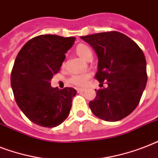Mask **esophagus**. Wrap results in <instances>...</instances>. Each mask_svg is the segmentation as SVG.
<instances>
[{
    "label": "esophagus",
    "instance_id": "1",
    "mask_svg": "<svg viewBox=\"0 0 158 158\" xmlns=\"http://www.w3.org/2000/svg\"><path fill=\"white\" fill-rule=\"evenodd\" d=\"M84 91H85V89H77V92L78 93H84Z\"/></svg>",
    "mask_w": 158,
    "mask_h": 158
}]
</instances>
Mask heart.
I'll list each match as a JSON object with an SVG mask.
<instances>
[{
    "mask_svg": "<svg viewBox=\"0 0 158 158\" xmlns=\"http://www.w3.org/2000/svg\"><path fill=\"white\" fill-rule=\"evenodd\" d=\"M75 52L79 57H81L82 59L85 60H88L89 59L92 58V56H93L92 51L89 47L85 44H82V43L77 46L75 48ZM89 78H90V74H76V75H73L69 79V81L70 84H74L77 87H85L88 85Z\"/></svg>",
    "mask_w": 158,
    "mask_h": 158,
    "instance_id": "obj_1",
    "label": "heart"
}]
</instances>
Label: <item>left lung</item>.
I'll return each instance as SVG.
<instances>
[{
    "instance_id": "obj_1",
    "label": "left lung",
    "mask_w": 158,
    "mask_h": 158,
    "mask_svg": "<svg viewBox=\"0 0 158 158\" xmlns=\"http://www.w3.org/2000/svg\"><path fill=\"white\" fill-rule=\"evenodd\" d=\"M95 51L102 89L89 102L92 112L106 121H118L129 115L140 101L148 80L143 51L125 34L112 31L80 37ZM108 84L102 88L103 82Z\"/></svg>"
}]
</instances>
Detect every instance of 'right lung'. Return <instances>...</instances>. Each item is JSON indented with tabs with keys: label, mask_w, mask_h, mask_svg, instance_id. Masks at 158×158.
Wrapping results in <instances>:
<instances>
[{
	"label": "right lung",
	"mask_w": 158,
	"mask_h": 158,
	"mask_svg": "<svg viewBox=\"0 0 158 158\" xmlns=\"http://www.w3.org/2000/svg\"><path fill=\"white\" fill-rule=\"evenodd\" d=\"M75 38L46 34L32 38L18 53L10 84L16 103L34 124L52 128L64 121L71 109L76 90L51 86L72 48Z\"/></svg>",
	"instance_id": "right-lung-1"
}]
</instances>
